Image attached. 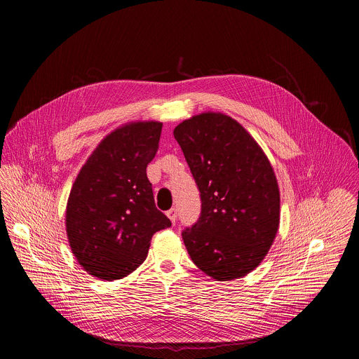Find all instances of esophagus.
I'll use <instances>...</instances> for the list:
<instances>
[{
	"mask_svg": "<svg viewBox=\"0 0 359 359\" xmlns=\"http://www.w3.org/2000/svg\"><path fill=\"white\" fill-rule=\"evenodd\" d=\"M168 217L170 219V222L172 223H175L176 222V219H177V212H176V209H170V210H168Z\"/></svg>",
	"mask_w": 359,
	"mask_h": 359,
	"instance_id": "esophagus-1",
	"label": "esophagus"
}]
</instances>
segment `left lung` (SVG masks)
Wrapping results in <instances>:
<instances>
[{
  "label": "left lung",
  "mask_w": 359,
  "mask_h": 359,
  "mask_svg": "<svg viewBox=\"0 0 359 359\" xmlns=\"http://www.w3.org/2000/svg\"><path fill=\"white\" fill-rule=\"evenodd\" d=\"M201 198L182 236L191 262L217 281L241 278L264 260L280 226V190L260 144L233 118L204 112L173 130Z\"/></svg>",
  "instance_id": "8db88e82"
}]
</instances>
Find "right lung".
<instances>
[{"label": "right lung", "instance_id": "obj_1", "mask_svg": "<svg viewBox=\"0 0 359 359\" xmlns=\"http://www.w3.org/2000/svg\"><path fill=\"white\" fill-rule=\"evenodd\" d=\"M162 122H129L107 135L79 170L65 212L69 247L88 274L121 280L147 257L151 236L172 226L156 209L147 165Z\"/></svg>", "mask_w": 359, "mask_h": 359}]
</instances>
